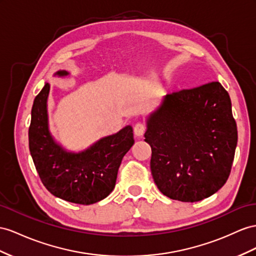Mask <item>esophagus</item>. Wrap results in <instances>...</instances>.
Here are the masks:
<instances>
[{
  "label": "esophagus",
  "instance_id": "obj_1",
  "mask_svg": "<svg viewBox=\"0 0 256 256\" xmlns=\"http://www.w3.org/2000/svg\"><path fill=\"white\" fill-rule=\"evenodd\" d=\"M145 132H146V126H145V124L142 123V122H138V123L135 124V126H134V134H135L136 136L140 137V136L144 135V133H145Z\"/></svg>",
  "mask_w": 256,
  "mask_h": 256
}]
</instances>
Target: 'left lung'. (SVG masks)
Masks as SVG:
<instances>
[{
  "label": "left lung",
  "instance_id": "1",
  "mask_svg": "<svg viewBox=\"0 0 256 256\" xmlns=\"http://www.w3.org/2000/svg\"><path fill=\"white\" fill-rule=\"evenodd\" d=\"M237 140L230 97L220 82L166 95L145 133L156 187L182 202L214 194L230 174Z\"/></svg>",
  "mask_w": 256,
  "mask_h": 256
}]
</instances>
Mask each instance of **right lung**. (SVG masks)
<instances>
[{
    "label": "right lung",
    "mask_w": 256,
    "mask_h": 256,
    "mask_svg": "<svg viewBox=\"0 0 256 256\" xmlns=\"http://www.w3.org/2000/svg\"><path fill=\"white\" fill-rule=\"evenodd\" d=\"M68 74L66 70L55 74L58 76ZM48 93L50 84L45 83L31 110L29 149L32 160L43 185L52 194L78 204H93L114 190L123 156L134 145L133 128L130 126L123 128L83 152H67L50 132Z\"/></svg>",
    "instance_id": "right-lung-1"
}]
</instances>
